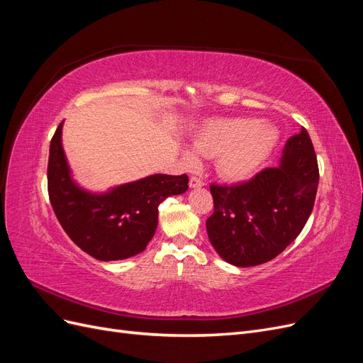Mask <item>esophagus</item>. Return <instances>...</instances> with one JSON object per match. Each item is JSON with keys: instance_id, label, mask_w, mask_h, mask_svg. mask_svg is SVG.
I'll return each mask as SVG.
<instances>
[{"instance_id": "obj_1", "label": "esophagus", "mask_w": 363, "mask_h": 363, "mask_svg": "<svg viewBox=\"0 0 363 363\" xmlns=\"http://www.w3.org/2000/svg\"><path fill=\"white\" fill-rule=\"evenodd\" d=\"M189 186H191V188H201V186H204V182L199 177H191L189 179Z\"/></svg>"}]
</instances>
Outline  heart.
<instances>
[{
	"label": "heart",
	"instance_id": "1",
	"mask_svg": "<svg viewBox=\"0 0 363 363\" xmlns=\"http://www.w3.org/2000/svg\"><path fill=\"white\" fill-rule=\"evenodd\" d=\"M277 131L260 121L244 118H216L204 123L196 131L192 145L195 152L215 160L219 177L228 182L250 179L260 164L268 159L276 147ZM184 162L195 168L199 164L195 155L184 152Z\"/></svg>",
	"mask_w": 363,
	"mask_h": 363
}]
</instances>
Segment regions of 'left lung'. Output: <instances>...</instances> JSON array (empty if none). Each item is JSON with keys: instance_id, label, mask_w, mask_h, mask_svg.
<instances>
[{"instance_id": "obj_1", "label": "left lung", "mask_w": 363, "mask_h": 363, "mask_svg": "<svg viewBox=\"0 0 363 363\" xmlns=\"http://www.w3.org/2000/svg\"><path fill=\"white\" fill-rule=\"evenodd\" d=\"M320 182L306 128L288 139L280 164L245 183L211 184L213 213L206 228L211 244L235 267H256L277 257L301 233Z\"/></svg>"}]
</instances>
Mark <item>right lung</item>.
<instances>
[{"label": "right lung", "instance_id": "obj_1", "mask_svg": "<svg viewBox=\"0 0 363 363\" xmlns=\"http://www.w3.org/2000/svg\"><path fill=\"white\" fill-rule=\"evenodd\" d=\"M62 125L50 144L48 195L60 225L72 242L103 260H123L144 251L155 236L159 204L188 189V175L155 174L106 194L79 188L62 147Z\"/></svg>", "mask_w": 363, "mask_h": 363}]
</instances>
